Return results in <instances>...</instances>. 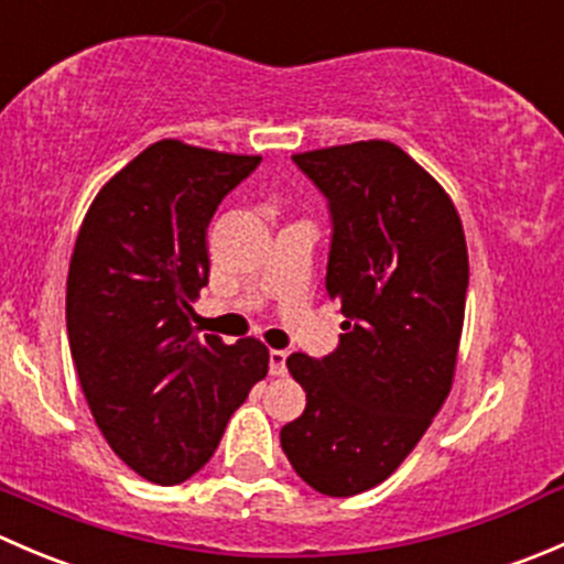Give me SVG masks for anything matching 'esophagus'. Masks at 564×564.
<instances>
[{
  "label": "esophagus",
  "mask_w": 564,
  "mask_h": 564,
  "mask_svg": "<svg viewBox=\"0 0 564 564\" xmlns=\"http://www.w3.org/2000/svg\"><path fill=\"white\" fill-rule=\"evenodd\" d=\"M286 351L283 349H272L270 351V373L272 377H283L286 373Z\"/></svg>",
  "instance_id": "1"
}]
</instances>
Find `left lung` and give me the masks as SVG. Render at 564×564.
<instances>
[{
	"instance_id": "1",
	"label": "left lung",
	"mask_w": 564,
	"mask_h": 564,
	"mask_svg": "<svg viewBox=\"0 0 564 564\" xmlns=\"http://www.w3.org/2000/svg\"><path fill=\"white\" fill-rule=\"evenodd\" d=\"M292 161L327 198V294L344 335L318 360H286L305 412L283 425L281 447L314 491L355 497L398 469L451 392L466 240L451 196L390 141Z\"/></svg>"
}]
</instances>
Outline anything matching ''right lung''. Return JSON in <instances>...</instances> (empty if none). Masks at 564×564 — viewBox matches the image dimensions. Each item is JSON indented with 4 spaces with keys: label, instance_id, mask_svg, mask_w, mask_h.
<instances>
[{
    "label": "right lung",
    "instance_id": "1",
    "mask_svg": "<svg viewBox=\"0 0 564 564\" xmlns=\"http://www.w3.org/2000/svg\"><path fill=\"white\" fill-rule=\"evenodd\" d=\"M259 163L158 141L108 180L78 231L65 303L78 382L111 451L158 486L202 469L267 377L259 340L226 346L191 324L209 281L204 231Z\"/></svg>",
    "mask_w": 564,
    "mask_h": 564
}]
</instances>
